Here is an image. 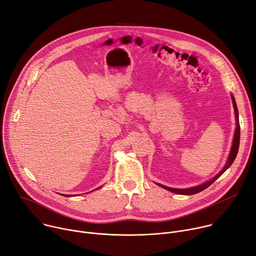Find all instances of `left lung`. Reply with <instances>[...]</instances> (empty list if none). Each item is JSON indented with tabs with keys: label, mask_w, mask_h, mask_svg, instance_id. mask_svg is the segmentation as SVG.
<instances>
[{
	"label": "left lung",
	"mask_w": 256,
	"mask_h": 256,
	"mask_svg": "<svg viewBox=\"0 0 256 256\" xmlns=\"http://www.w3.org/2000/svg\"><path fill=\"white\" fill-rule=\"evenodd\" d=\"M232 96V102H233V106H234V110H235V116H236V129H235V133H234V138H233V144L231 148V152L228 158V160H226V164H224V166L222 168V171L216 176L214 177L212 180L200 185V186H196V187H192V188H187V189H177V188H171V187H166L164 186L162 184L156 183V185L171 191L174 193H178V194H184V195H192V194H196L198 192H200L202 190H204L206 188H208L210 185H212L218 177H220V175L224 174V172L226 171V168H230V166L233 164V162L235 160L237 154H238V150H239V144H240V125H239V114H238V108H237V104H236V100L234 98L233 96Z\"/></svg>",
	"instance_id": "left-lung-1"
}]
</instances>
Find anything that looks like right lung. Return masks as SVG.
I'll use <instances>...</instances> for the list:
<instances>
[{"label":"right lung","instance_id":"right-lung-1","mask_svg":"<svg viewBox=\"0 0 256 256\" xmlns=\"http://www.w3.org/2000/svg\"><path fill=\"white\" fill-rule=\"evenodd\" d=\"M63 196H70V195H63Z\"/></svg>","mask_w":256,"mask_h":256}]
</instances>
